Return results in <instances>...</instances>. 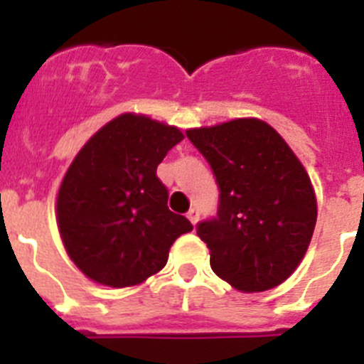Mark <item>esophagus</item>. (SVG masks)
I'll use <instances>...</instances> for the list:
<instances>
[{
	"mask_svg": "<svg viewBox=\"0 0 364 364\" xmlns=\"http://www.w3.org/2000/svg\"><path fill=\"white\" fill-rule=\"evenodd\" d=\"M188 218H189V222H191L193 226H195V224H197V220H198V208H191V210L188 211Z\"/></svg>",
	"mask_w": 364,
	"mask_h": 364,
	"instance_id": "1",
	"label": "esophagus"
}]
</instances>
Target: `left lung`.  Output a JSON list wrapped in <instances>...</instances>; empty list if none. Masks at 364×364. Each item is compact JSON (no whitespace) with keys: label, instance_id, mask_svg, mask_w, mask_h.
Listing matches in <instances>:
<instances>
[{"label":"left lung","instance_id":"left-lung-1","mask_svg":"<svg viewBox=\"0 0 364 364\" xmlns=\"http://www.w3.org/2000/svg\"><path fill=\"white\" fill-rule=\"evenodd\" d=\"M213 169L217 217L197 224L218 277L264 291L290 277L310 246L317 202L310 176L266 122L239 118L186 131Z\"/></svg>","mask_w":364,"mask_h":364}]
</instances>
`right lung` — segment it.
<instances>
[{
    "label": "right lung",
    "mask_w": 364,
    "mask_h": 364,
    "mask_svg": "<svg viewBox=\"0 0 364 364\" xmlns=\"http://www.w3.org/2000/svg\"><path fill=\"white\" fill-rule=\"evenodd\" d=\"M184 138L173 125L120 114L80 149L58 193V228L73 262L111 288L146 281L191 222L167 208L156 167Z\"/></svg>",
    "instance_id": "1"
}]
</instances>
